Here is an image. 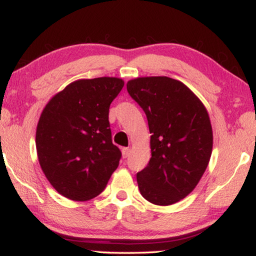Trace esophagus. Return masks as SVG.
<instances>
[{
  "instance_id": "1",
  "label": "esophagus",
  "mask_w": 256,
  "mask_h": 256,
  "mask_svg": "<svg viewBox=\"0 0 256 256\" xmlns=\"http://www.w3.org/2000/svg\"><path fill=\"white\" fill-rule=\"evenodd\" d=\"M129 155H130V149H129V148L122 149V156H124V158H127Z\"/></svg>"
}]
</instances>
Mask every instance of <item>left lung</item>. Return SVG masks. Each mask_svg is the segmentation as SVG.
<instances>
[{"label": "left lung", "mask_w": 256, "mask_h": 256, "mask_svg": "<svg viewBox=\"0 0 256 256\" xmlns=\"http://www.w3.org/2000/svg\"><path fill=\"white\" fill-rule=\"evenodd\" d=\"M127 90L148 118L152 158L136 174L143 198L168 206L190 194L211 158L213 132L208 110L180 80L140 76Z\"/></svg>", "instance_id": "left-lung-1"}]
</instances>
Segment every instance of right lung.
<instances>
[{
	"mask_svg": "<svg viewBox=\"0 0 256 256\" xmlns=\"http://www.w3.org/2000/svg\"><path fill=\"white\" fill-rule=\"evenodd\" d=\"M124 85L115 76L76 80L42 112L36 130L38 160L64 197L76 202L96 197L118 166L121 152L112 142L108 113Z\"/></svg>",
	"mask_w": 256,
	"mask_h": 256,
	"instance_id": "add662e5",
	"label": "right lung"
}]
</instances>
